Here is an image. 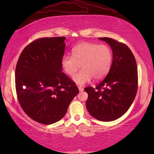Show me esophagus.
I'll return each instance as SVG.
<instances>
[{"label":"esophagus","mask_w":154,"mask_h":154,"mask_svg":"<svg viewBox=\"0 0 154 154\" xmlns=\"http://www.w3.org/2000/svg\"><path fill=\"white\" fill-rule=\"evenodd\" d=\"M78 89H79V91H80V92L83 91V88L81 86H78Z\"/></svg>","instance_id":"1"}]
</instances>
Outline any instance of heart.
<instances>
[{
    "label": "heart",
    "mask_w": 154,
    "mask_h": 154,
    "mask_svg": "<svg viewBox=\"0 0 154 154\" xmlns=\"http://www.w3.org/2000/svg\"><path fill=\"white\" fill-rule=\"evenodd\" d=\"M72 54H65L62 66L69 76H73L82 66L81 71L74 76L73 80L78 85H84L92 78L99 80L109 72L112 52L107 45L83 42L72 49Z\"/></svg>",
    "instance_id": "heart-1"
}]
</instances>
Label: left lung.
Here are the masks:
<instances>
[{
    "label": "left lung",
    "mask_w": 154,
    "mask_h": 154,
    "mask_svg": "<svg viewBox=\"0 0 154 154\" xmlns=\"http://www.w3.org/2000/svg\"><path fill=\"white\" fill-rule=\"evenodd\" d=\"M99 39L110 45L113 60L105 78L95 88H85L88 94L86 107L96 119L111 122L122 116L133 103L137 91V67L127 45L108 37Z\"/></svg>",
    "instance_id": "left-lung-1"
}]
</instances>
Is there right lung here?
<instances>
[{
  "label": "right lung",
  "instance_id": "add662e5",
  "mask_svg": "<svg viewBox=\"0 0 154 154\" xmlns=\"http://www.w3.org/2000/svg\"><path fill=\"white\" fill-rule=\"evenodd\" d=\"M66 37L41 38L22 51L15 69L18 102L30 118L51 125L66 115L79 92L75 83L62 72Z\"/></svg>",
  "mask_w": 154,
  "mask_h": 154
}]
</instances>
